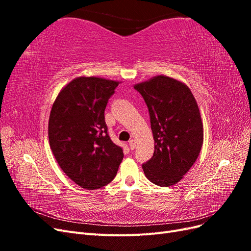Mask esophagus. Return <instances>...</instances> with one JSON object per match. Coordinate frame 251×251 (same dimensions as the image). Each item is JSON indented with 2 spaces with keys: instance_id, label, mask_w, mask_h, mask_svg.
Here are the masks:
<instances>
[{
  "instance_id": "34e87169",
  "label": "esophagus",
  "mask_w": 251,
  "mask_h": 251,
  "mask_svg": "<svg viewBox=\"0 0 251 251\" xmlns=\"http://www.w3.org/2000/svg\"><path fill=\"white\" fill-rule=\"evenodd\" d=\"M128 146H130L131 150H134L136 148V140L135 139H131L128 141Z\"/></svg>"
}]
</instances>
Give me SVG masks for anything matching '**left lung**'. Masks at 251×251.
Wrapping results in <instances>:
<instances>
[{"label":"left lung","mask_w":251,"mask_h":251,"mask_svg":"<svg viewBox=\"0 0 251 251\" xmlns=\"http://www.w3.org/2000/svg\"><path fill=\"white\" fill-rule=\"evenodd\" d=\"M134 88L146 101L155 140L154 155L142 165L146 177L168 187L183 178L203 144V123L195 97L184 82L156 75Z\"/></svg>","instance_id":"8db88e82"}]
</instances>
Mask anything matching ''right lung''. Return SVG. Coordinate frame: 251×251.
Instances as JSON below:
<instances>
[{
	"instance_id": "right-lung-1",
	"label": "right lung",
	"mask_w": 251,
	"mask_h": 251,
	"mask_svg": "<svg viewBox=\"0 0 251 251\" xmlns=\"http://www.w3.org/2000/svg\"><path fill=\"white\" fill-rule=\"evenodd\" d=\"M120 81L79 76L59 91L52 104L48 136L63 172L85 189H98L116 176L124 153L104 121L108 100Z\"/></svg>"
}]
</instances>
